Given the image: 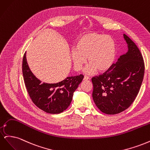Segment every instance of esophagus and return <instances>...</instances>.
<instances>
[{
  "mask_svg": "<svg viewBox=\"0 0 150 150\" xmlns=\"http://www.w3.org/2000/svg\"><path fill=\"white\" fill-rule=\"evenodd\" d=\"M89 79V78L88 76H85L84 77V81H87V80H88Z\"/></svg>",
  "mask_w": 150,
  "mask_h": 150,
  "instance_id": "obj_1",
  "label": "esophagus"
}]
</instances>
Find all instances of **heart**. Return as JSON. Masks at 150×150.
<instances>
[{"label":"heart","instance_id":"b5f03b06","mask_svg":"<svg viewBox=\"0 0 150 150\" xmlns=\"http://www.w3.org/2000/svg\"><path fill=\"white\" fill-rule=\"evenodd\" d=\"M116 55V45L110 36L89 33L80 37L77 41L75 50L71 52V59L74 69H81L87 59L89 66L86 73L93 74L97 71H107L112 65Z\"/></svg>","mask_w":150,"mask_h":150}]
</instances>
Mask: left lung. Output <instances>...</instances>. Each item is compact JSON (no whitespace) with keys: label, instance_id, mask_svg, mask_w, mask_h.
<instances>
[{"label":"left lung","instance_id":"1","mask_svg":"<svg viewBox=\"0 0 150 150\" xmlns=\"http://www.w3.org/2000/svg\"><path fill=\"white\" fill-rule=\"evenodd\" d=\"M123 35L128 44V52L103 74L92 78L94 103L107 115L118 114L128 109L137 98L143 80L142 54L133 40Z\"/></svg>","mask_w":150,"mask_h":150}]
</instances>
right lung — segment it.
I'll return each instance as SVG.
<instances>
[{"mask_svg": "<svg viewBox=\"0 0 150 150\" xmlns=\"http://www.w3.org/2000/svg\"><path fill=\"white\" fill-rule=\"evenodd\" d=\"M22 74L32 101L40 110L50 114H59L69 106L74 92L84 78V76L80 74L67 77L56 84L41 83L30 70L25 53L22 60Z\"/></svg>", "mask_w": 150, "mask_h": 150, "instance_id": "right-lung-1", "label": "right lung"}]
</instances>
